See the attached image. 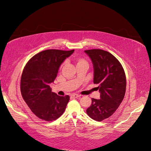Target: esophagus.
Here are the masks:
<instances>
[{"instance_id":"esophagus-1","label":"esophagus","mask_w":151,"mask_h":151,"mask_svg":"<svg viewBox=\"0 0 151 151\" xmlns=\"http://www.w3.org/2000/svg\"><path fill=\"white\" fill-rule=\"evenodd\" d=\"M80 96V95H79V94H71V97H73V98H79Z\"/></svg>"}]
</instances>
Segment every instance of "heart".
Masks as SVG:
<instances>
[{"label": "heart", "instance_id": "1", "mask_svg": "<svg viewBox=\"0 0 151 151\" xmlns=\"http://www.w3.org/2000/svg\"><path fill=\"white\" fill-rule=\"evenodd\" d=\"M75 63H76V65H80V64H87V61L85 60V59H82V58L76 57V58H75Z\"/></svg>", "mask_w": 151, "mask_h": 151}]
</instances>
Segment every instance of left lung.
I'll return each mask as SVG.
<instances>
[{
	"label": "left lung",
	"mask_w": 151,
	"mask_h": 151,
	"mask_svg": "<svg viewBox=\"0 0 151 151\" xmlns=\"http://www.w3.org/2000/svg\"><path fill=\"white\" fill-rule=\"evenodd\" d=\"M93 65V82L98 84L99 99L92 98L86 111L97 121L109 118L121 105L126 92V79L121 64L109 52L100 49L85 50Z\"/></svg>",
	"instance_id": "obj_1"
}]
</instances>
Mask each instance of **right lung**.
<instances>
[{
    "label": "right lung",
    "mask_w": 151,
    "mask_h": 151,
    "mask_svg": "<svg viewBox=\"0 0 151 151\" xmlns=\"http://www.w3.org/2000/svg\"><path fill=\"white\" fill-rule=\"evenodd\" d=\"M75 50H47L30 59L22 73L20 89L24 101L37 117L46 121L55 120L63 114L69 96L52 92L50 83L56 78L60 65Z\"/></svg>",
    "instance_id": "right-lung-1"
}]
</instances>
